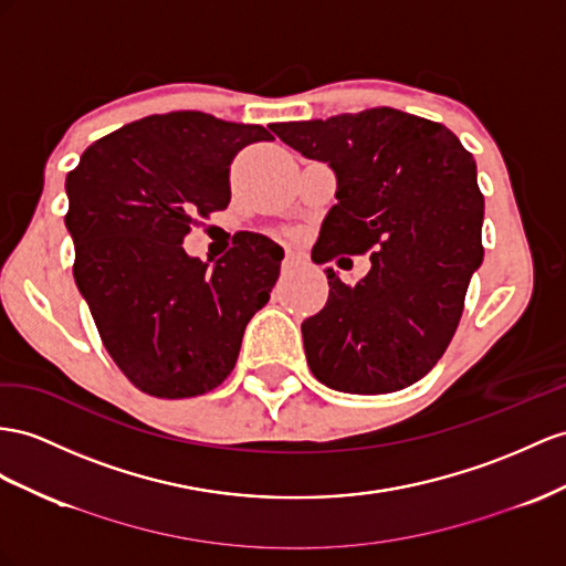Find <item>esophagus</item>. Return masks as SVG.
Masks as SVG:
<instances>
[{"label":"esophagus","mask_w":566,"mask_h":566,"mask_svg":"<svg viewBox=\"0 0 566 566\" xmlns=\"http://www.w3.org/2000/svg\"><path fill=\"white\" fill-rule=\"evenodd\" d=\"M296 268H298V258L294 253H286L284 260H282V272L284 274H292Z\"/></svg>","instance_id":"1"}]
</instances>
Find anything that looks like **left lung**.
Wrapping results in <instances>:
<instances>
[{
    "mask_svg": "<svg viewBox=\"0 0 566 566\" xmlns=\"http://www.w3.org/2000/svg\"><path fill=\"white\" fill-rule=\"evenodd\" d=\"M272 132L337 174V206L313 263L366 253L373 263L356 286L325 270V308L301 325L313 375L352 395L418 382L452 342L483 263L485 200L473 155L447 126L392 107Z\"/></svg>",
    "mask_w": 566,
    "mask_h": 566,
    "instance_id": "obj_1",
    "label": "left lung"
}]
</instances>
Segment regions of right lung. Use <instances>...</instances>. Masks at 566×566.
<instances>
[{"label":"right lung","mask_w":566,"mask_h":566,"mask_svg":"<svg viewBox=\"0 0 566 566\" xmlns=\"http://www.w3.org/2000/svg\"><path fill=\"white\" fill-rule=\"evenodd\" d=\"M263 126L169 112L95 140L66 174L74 280L114 364L159 399L206 395L234 370L243 329L280 277V243L239 231L208 263L186 255L198 217L229 206V167Z\"/></svg>","instance_id":"add662e5"}]
</instances>
